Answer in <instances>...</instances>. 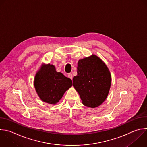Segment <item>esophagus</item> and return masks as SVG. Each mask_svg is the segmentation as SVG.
Returning a JSON list of instances; mask_svg holds the SVG:
<instances>
[{"label":"esophagus","instance_id":"34e87169","mask_svg":"<svg viewBox=\"0 0 147 147\" xmlns=\"http://www.w3.org/2000/svg\"><path fill=\"white\" fill-rule=\"evenodd\" d=\"M68 78H70L71 80H72V79H73V76H72V75L71 74H68Z\"/></svg>","mask_w":147,"mask_h":147}]
</instances>
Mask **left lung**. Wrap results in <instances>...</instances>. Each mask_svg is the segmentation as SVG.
Segmentation results:
<instances>
[{
	"label": "left lung",
	"instance_id": "1",
	"mask_svg": "<svg viewBox=\"0 0 147 147\" xmlns=\"http://www.w3.org/2000/svg\"><path fill=\"white\" fill-rule=\"evenodd\" d=\"M77 75L73 85L82 103L95 108L107 98L110 88L111 76L105 63L96 55L80 59L78 62Z\"/></svg>",
	"mask_w": 147,
	"mask_h": 147
}]
</instances>
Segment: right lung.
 <instances>
[{
	"label": "right lung",
	"instance_id": "right-lung-1",
	"mask_svg": "<svg viewBox=\"0 0 147 147\" xmlns=\"http://www.w3.org/2000/svg\"><path fill=\"white\" fill-rule=\"evenodd\" d=\"M34 85L39 98L44 102L55 105L72 86V80L56 71L55 65L42 64L37 72Z\"/></svg>",
	"mask_w": 147,
	"mask_h": 147
}]
</instances>
